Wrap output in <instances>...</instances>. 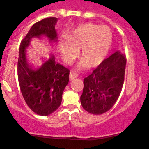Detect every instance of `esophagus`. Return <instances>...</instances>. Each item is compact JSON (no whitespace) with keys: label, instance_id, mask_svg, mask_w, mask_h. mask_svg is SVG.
<instances>
[{"label":"esophagus","instance_id":"esophagus-1","mask_svg":"<svg viewBox=\"0 0 149 149\" xmlns=\"http://www.w3.org/2000/svg\"><path fill=\"white\" fill-rule=\"evenodd\" d=\"M78 76V75L76 74L74 72H70V80H73V79H76Z\"/></svg>","mask_w":149,"mask_h":149}]
</instances>
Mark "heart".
Wrapping results in <instances>:
<instances>
[{"mask_svg":"<svg viewBox=\"0 0 149 149\" xmlns=\"http://www.w3.org/2000/svg\"><path fill=\"white\" fill-rule=\"evenodd\" d=\"M112 31L106 26L87 23L70 31L66 40H60L59 49L65 63L81 56L78 68L96 67L103 62L112 44Z\"/></svg>","mask_w":149,"mask_h":149,"instance_id":"b5f03b06","label":"heart"}]
</instances>
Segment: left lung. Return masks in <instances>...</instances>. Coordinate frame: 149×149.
<instances>
[{"mask_svg":"<svg viewBox=\"0 0 149 149\" xmlns=\"http://www.w3.org/2000/svg\"><path fill=\"white\" fill-rule=\"evenodd\" d=\"M126 56L116 51L84 79L81 106L89 113L109 111L118 98L124 81Z\"/></svg>","mask_w":149,"mask_h":149,"instance_id":"8db88e82","label":"left lung"}]
</instances>
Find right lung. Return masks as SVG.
<instances>
[{
  "mask_svg": "<svg viewBox=\"0 0 149 149\" xmlns=\"http://www.w3.org/2000/svg\"><path fill=\"white\" fill-rule=\"evenodd\" d=\"M57 20L56 17H48L34 23L20 42L19 50L17 76L20 91L29 107L42 116L51 115L59 107L70 70L56 63L54 56L41 67L34 68L28 62L26 50L34 38L45 37L50 43L57 41L55 29Z\"/></svg>",
  "mask_w": 149,
  "mask_h": 149,
  "instance_id": "right-lung-1",
  "label": "right lung"
}]
</instances>
